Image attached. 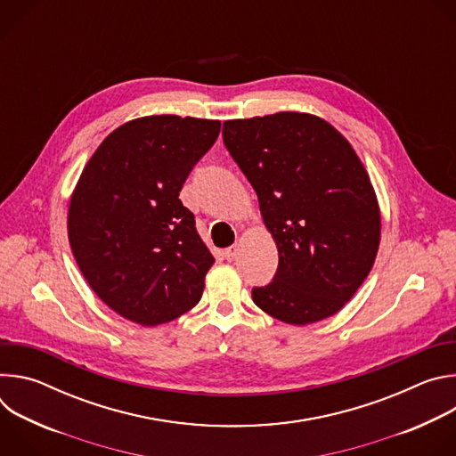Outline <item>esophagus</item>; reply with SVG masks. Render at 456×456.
Returning a JSON list of instances; mask_svg holds the SVG:
<instances>
[{
  "instance_id": "obj_1",
  "label": "esophagus",
  "mask_w": 456,
  "mask_h": 456,
  "mask_svg": "<svg viewBox=\"0 0 456 456\" xmlns=\"http://www.w3.org/2000/svg\"><path fill=\"white\" fill-rule=\"evenodd\" d=\"M238 248H240V245H232V247H229V248L224 250V257L227 259V262H232V259H234L236 254H238Z\"/></svg>"
}]
</instances>
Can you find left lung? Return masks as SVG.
<instances>
[{"label": "left lung", "instance_id": "left-lung-1", "mask_svg": "<svg viewBox=\"0 0 456 456\" xmlns=\"http://www.w3.org/2000/svg\"><path fill=\"white\" fill-rule=\"evenodd\" d=\"M224 144L254 187L280 264L252 301L289 324L338 314L370 274L380 211L370 176L338 129L310 113L224 122Z\"/></svg>", "mask_w": 456, "mask_h": 456}]
</instances>
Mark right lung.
Returning <instances> with one entry per match:
<instances>
[{
    "label": "right lung",
    "instance_id": "obj_1",
    "mask_svg": "<svg viewBox=\"0 0 456 456\" xmlns=\"http://www.w3.org/2000/svg\"><path fill=\"white\" fill-rule=\"evenodd\" d=\"M220 126L178 115L129 120L102 141L74 189L76 262L111 310L142 327L173 321L202 297L215 257L178 194Z\"/></svg>",
    "mask_w": 456,
    "mask_h": 456
}]
</instances>
